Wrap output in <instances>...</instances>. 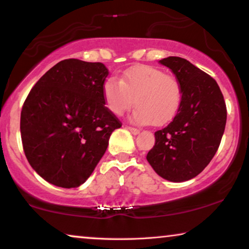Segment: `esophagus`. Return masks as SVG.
<instances>
[{
    "instance_id": "obj_1",
    "label": "esophagus",
    "mask_w": 249,
    "mask_h": 249,
    "mask_svg": "<svg viewBox=\"0 0 249 249\" xmlns=\"http://www.w3.org/2000/svg\"><path fill=\"white\" fill-rule=\"evenodd\" d=\"M125 128H127L128 130L130 131L132 135H138V134H139V131H141V130H139V129H137V128H134V127H129V125H127V127H125Z\"/></svg>"
}]
</instances>
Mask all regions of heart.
Instances as JSON below:
<instances>
[{
    "label": "heart",
    "mask_w": 249,
    "mask_h": 249,
    "mask_svg": "<svg viewBox=\"0 0 249 249\" xmlns=\"http://www.w3.org/2000/svg\"><path fill=\"white\" fill-rule=\"evenodd\" d=\"M105 107L120 117L135 105L131 119L137 124L162 125L171 121L182 101L181 84L176 77L151 66H136L124 71L120 81L108 78L103 84Z\"/></svg>",
    "instance_id": "b5f03b06"
}]
</instances>
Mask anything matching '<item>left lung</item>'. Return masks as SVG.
I'll return each mask as SVG.
<instances>
[{
	"label": "left lung",
	"instance_id": "obj_1",
	"mask_svg": "<svg viewBox=\"0 0 249 249\" xmlns=\"http://www.w3.org/2000/svg\"><path fill=\"white\" fill-rule=\"evenodd\" d=\"M182 87L179 111L155 132L147 161L160 177L182 182L199 175L215 155L227 122V107L216 81L186 59L160 60Z\"/></svg>",
	"mask_w": 249,
	"mask_h": 249
}]
</instances>
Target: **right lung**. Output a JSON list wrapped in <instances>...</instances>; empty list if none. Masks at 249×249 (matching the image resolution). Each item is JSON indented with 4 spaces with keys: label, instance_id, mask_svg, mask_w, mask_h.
Returning <instances> with one entry per match:
<instances>
[{
    "label": "right lung",
    "instance_id": "1",
    "mask_svg": "<svg viewBox=\"0 0 249 249\" xmlns=\"http://www.w3.org/2000/svg\"><path fill=\"white\" fill-rule=\"evenodd\" d=\"M101 62L60 61L29 91L21 110L23 152L47 182L79 187L104 155L119 119L105 107Z\"/></svg>",
    "mask_w": 249,
    "mask_h": 249
}]
</instances>
